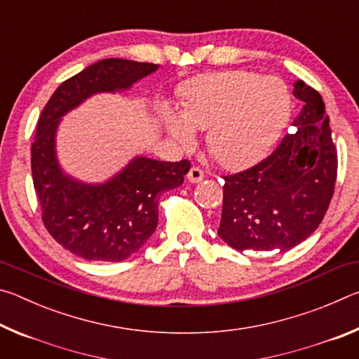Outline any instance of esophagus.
I'll return each instance as SVG.
<instances>
[{"label":"esophagus","mask_w":359,"mask_h":359,"mask_svg":"<svg viewBox=\"0 0 359 359\" xmlns=\"http://www.w3.org/2000/svg\"><path fill=\"white\" fill-rule=\"evenodd\" d=\"M204 177H205L204 171H203L201 168H198V166H193L190 171H188V174H187V179L190 180L191 184H198V182H201Z\"/></svg>","instance_id":"34e87169"}]
</instances>
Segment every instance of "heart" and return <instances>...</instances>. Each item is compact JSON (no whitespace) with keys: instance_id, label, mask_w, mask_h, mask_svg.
<instances>
[{"instance_id":"heart-1","label":"heart","mask_w":359,"mask_h":359,"mask_svg":"<svg viewBox=\"0 0 359 359\" xmlns=\"http://www.w3.org/2000/svg\"><path fill=\"white\" fill-rule=\"evenodd\" d=\"M291 115V96L278 77L252 71H218L194 77L182 88V115L166 112V125L180 144L208 132L212 156L228 169L250 166L266 156Z\"/></svg>"}]
</instances>
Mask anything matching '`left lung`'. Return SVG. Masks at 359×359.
<instances>
[{
	"instance_id": "8db88e82",
	"label": "left lung",
	"mask_w": 359,
	"mask_h": 359,
	"mask_svg": "<svg viewBox=\"0 0 359 359\" xmlns=\"http://www.w3.org/2000/svg\"><path fill=\"white\" fill-rule=\"evenodd\" d=\"M304 102L278 147L258 165L224 175L218 236L236 250L287 252L306 241L330 208L337 150L317 90L294 82Z\"/></svg>"
}]
</instances>
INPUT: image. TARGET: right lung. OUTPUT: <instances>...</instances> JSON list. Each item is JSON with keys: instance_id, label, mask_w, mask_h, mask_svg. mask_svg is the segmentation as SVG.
I'll return each mask as SVG.
<instances>
[{"instance_id": "add662e5", "label": "right lung", "mask_w": 359, "mask_h": 359, "mask_svg": "<svg viewBox=\"0 0 359 359\" xmlns=\"http://www.w3.org/2000/svg\"><path fill=\"white\" fill-rule=\"evenodd\" d=\"M156 69L154 63L101 60L60 85L41 112L32 174L42 223L60 245L83 259L123 261L136 253L156 229L160 194L182 185L191 163L136 156L104 184H82L58 165V123L92 95L126 90Z\"/></svg>"}]
</instances>
